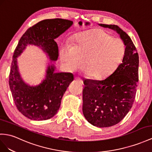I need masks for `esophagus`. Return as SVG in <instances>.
Returning a JSON list of instances; mask_svg holds the SVG:
<instances>
[{"mask_svg": "<svg viewBox=\"0 0 152 152\" xmlns=\"http://www.w3.org/2000/svg\"><path fill=\"white\" fill-rule=\"evenodd\" d=\"M75 80H77V81H79L80 83H82L83 82V81H82V80H81L80 77H75Z\"/></svg>", "mask_w": 152, "mask_h": 152, "instance_id": "obj_1", "label": "esophagus"}]
</instances>
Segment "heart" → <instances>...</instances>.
I'll return each instance as SVG.
<instances>
[{"label":"heart","instance_id":"b5f03b06","mask_svg":"<svg viewBox=\"0 0 152 152\" xmlns=\"http://www.w3.org/2000/svg\"><path fill=\"white\" fill-rule=\"evenodd\" d=\"M125 45L103 29H94L77 34L72 45L61 47L62 65L69 71L83 67L89 79L102 80L113 73L121 62ZM85 63H84V61Z\"/></svg>","mask_w":152,"mask_h":152}]
</instances>
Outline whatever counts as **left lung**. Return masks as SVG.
<instances>
[{"label":"left lung","instance_id":"1","mask_svg":"<svg viewBox=\"0 0 152 152\" xmlns=\"http://www.w3.org/2000/svg\"><path fill=\"white\" fill-rule=\"evenodd\" d=\"M98 25L115 31L126 47L121 64L109 76L83 80V115L92 125L104 128L119 123L131 109L139 80V55L130 37L119 26Z\"/></svg>","mask_w":152,"mask_h":152}]
</instances>
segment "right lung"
<instances>
[{
	"instance_id": "obj_1",
	"label": "right lung",
	"mask_w": 152,
	"mask_h": 152,
	"mask_svg": "<svg viewBox=\"0 0 152 152\" xmlns=\"http://www.w3.org/2000/svg\"><path fill=\"white\" fill-rule=\"evenodd\" d=\"M73 24L61 18L46 19L31 27L23 34L15 49L11 63L9 85L17 109L31 120L43 121L58 112L61 101L74 76L69 72H55L54 64H48L44 79L35 86L26 83L19 72L17 58L29 45L41 49L50 61H56L58 48L56 38Z\"/></svg>"
}]
</instances>
